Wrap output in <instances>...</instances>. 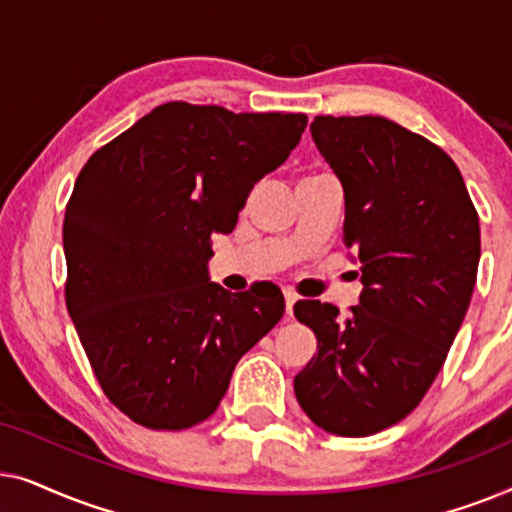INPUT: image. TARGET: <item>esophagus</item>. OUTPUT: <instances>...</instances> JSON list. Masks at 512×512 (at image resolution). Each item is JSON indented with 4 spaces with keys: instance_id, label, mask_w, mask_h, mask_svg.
Returning <instances> with one entry per match:
<instances>
[{
    "instance_id": "34e87169",
    "label": "esophagus",
    "mask_w": 512,
    "mask_h": 512,
    "mask_svg": "<svg viewBox=\"0 0 512 512\" xmlns=\"http://www.w3.org/2000/svg\"><path fill=\"white\" fill-rule=\"evenodd\" d=\"M284 300H286V317H293V305H296L298 296L293 291H284Z\"/></svg>"
}]
</instances>
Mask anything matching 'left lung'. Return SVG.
I'll return each mask as SVG.
<instances>
[{
	"label": "left lung",
	"instance_id": "1",
	"mask_svg": "<svg viewBox=\"0 0 512 512\" xmlns=\"http://www.w3.org/2000/svg\"><path fill=\"white\" fill-rule=\"evenodd\" d=\"M312 139L345 191V244L363 291L347 317L319 300L293 314L317 354L293 380L305 415L335 436L389 429L443 368L475 286L480 221L459 167L382 116H317Z\"/></svg>",
	"mask_w": 512,
	"mask_h": 512
}]
</instances>
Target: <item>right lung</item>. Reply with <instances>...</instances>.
<instances>
[{"instance_id": "right-lung-1", "label": "right lung", "mask_w": 512, "mask_h": 512, "mask_svg": "<svg viewBox=\"0 0 512 512\" xmlns=\"http://www.w3.org/2000/svg\"><path fill=\"white\" fill-rule=\"evenodd\" d=\"M305 114H233L167 102L95 151L67 202V310L97 382L146 429L205 422L237 361L284 314L275 284L209 282L251 188L275 172Z\"/></svg>"}]
</instances>
